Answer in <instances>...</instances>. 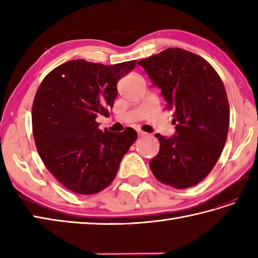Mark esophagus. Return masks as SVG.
Instances as JSON below:
<instances>
[{
	"instance_id": "obj_1",
	"label": "esophagus",
	"mask_w": 258,
	"mask_h": 258,
	"mask_svg": "<svg viewBox=\"0 0 258 258\" xmlns=\"http://www.w3.org/2000/svg\"><path fill=\"white\" fill-rule=\"evenodd\" d=\"M138 134H139V136H141V138H143V136H146V135H147L145 132H143V131H139Z\"/></svg>"
}]
</instances>
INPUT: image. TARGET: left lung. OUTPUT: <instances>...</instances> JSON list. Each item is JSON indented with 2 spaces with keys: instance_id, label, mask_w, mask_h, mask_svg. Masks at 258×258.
Listing matches in <instances>:
<instances>
[{
  "instance_id": "1",
  "label": "left lung",
  "mask_w": 258,
  "mask_h": 258,
  "mask_svg": "<svg viewBox=\"0 0 258 258\" xmlns=\"http://www.w3.org/2000/svg\"><path fill=\"white\" fill-rule=\"evenodd\" d=\"M173 109L175 134L160 141L150 167L158 182L187 188L204 179L226 143L229 104L223 82L204 58L167 48L138 62Z\"/></svg>"
}]
</instances>
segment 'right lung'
<instances>
[{
    "label": "right lung",
    "instance_id": "1",
    "mask_svg": "<svg viewBox=\"0 0 258 258\" xmlns=\"http://www.w3.org/2000/svg\"><path fill=\"white\" fill-rule=\"evenodd\" d=\"M136 61L114 65L73 59L48 73L34 97L32 127L38 155L54 177L82 195L103 190L113 182L119 163L138 139L98 130L96 117L108 114L117 82Z\"/></svg>",
    "mask_w": 258,
    "mask_h": 258
}]
</instances>
